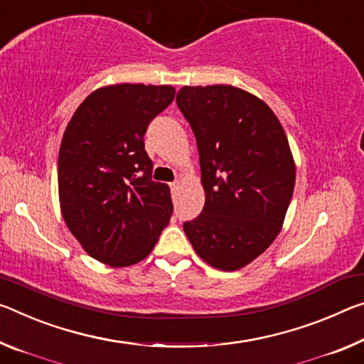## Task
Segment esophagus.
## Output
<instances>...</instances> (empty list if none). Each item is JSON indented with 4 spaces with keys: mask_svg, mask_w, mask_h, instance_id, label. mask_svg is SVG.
<instances>
[{
    "mask_svg": "<svg viewBox=\"0 0 364 364\" xmlns=\"http://www.w3.org/2000/svg\"><path fill=\"white\" fill-rule=\"evenodd\" d=\"M170 186H171V191H173V193H176L178 189H180V188L183 186V180H176V181H173V183L170 184Z\"/></svg>",
    "mask_w": 364,
    "mask_h": 364,
    "instance_id": "1",
    "label": "esophagus"
}]
</instances>
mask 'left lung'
Listing matches in <instances>:
<instances>
[{"mask_svg":"<svg viewBox=\"0 0 364 364\" xmlns=\"http://www.w3.org/2000/svg\"><path fill=\"white\" fill-rule=\"evenodd\" d=\"M176 103L198 142L205 194L184 233L212 267L243 269L274 243L291 200L296 165L284 126L264 100L227 84L184 85Z\"/></svg>","mask_w":364,"mask_h":364,"instance_id":"left-lung-1","label":"left lung"}]
</instances>
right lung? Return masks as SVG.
Wrapping results in <instances>:
<instances>
[{
  "mask_svg": "<svg viewBox=\"0 0 364 364\" xmlns=\"http://www.w3.org/2000/svg\"><path fill=\"white\" fill-rule=\"evenodd\" d=\"M175 92L173 85H103L85 97L63 134L61 215L84 251L112 267L146 259L170 222V186L152 181L144 134Z\"/></svg>",
  "mask_w": 364,
  "mask_h": 364,
  "instance_id": "add662e5",
  "label": "right lung"
}]
</instances>
